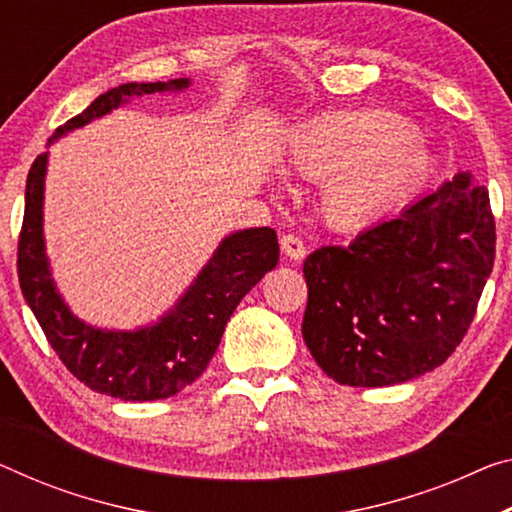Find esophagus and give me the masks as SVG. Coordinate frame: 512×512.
Returning a JSON list of instances; mask_svg holds the SVG:
<instances>
[{
	"label": "esophagus",
	"instance_id": "esophagus-1",
	"mask_svg": "<svg viewBox=\"0 0 512 512\" xmlns=\"http://www.w3.org/2000/svg\"><path fill=\"white\" fill-rule=\"evenodd\" d=\"M281 251L283 254H286L290 261H302V258L306 256V247H304V242L297 238V235H293V233H288V235H281Z\"/></svg>",
	"mask_w": 512,
	"mask_h": 512
}]
</instances>
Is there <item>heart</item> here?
<instances>
[{
	"mask_svg": "<svg viewBox=\"0 0 512 512\" xmlns=\"http://www.w3.org/2000/svg\"><path fill=\"white\" fill-rule=\"evenodd\" d=\"M283 162L297 176L325 180L322 217L343 231L387 215L430 169L412 125L389 112H336L306 121L290 137Z\"/></svg>",
	"mask_w": 512,
	"mask_h": 512,
	"instance_id": "b5f03b06",
	"label": "heart"
}]
</instances>
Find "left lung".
<instances>
[{
    "label": "left lung",
    "mask_w": 512,
    "mask_h": 512,
    "mask_svg": "<svg viewBox=\"0 0 512 512\" xmlns=\"http://www.w3.org/2000/svg\"><path fill=\"white\" fill-rule=\"evenodd\" d=\"M494 215L469 171L304 261L302 336L338 384L391 387L435 371L465 338L494 265Z\"/></svg>",
    "instance_id": "1"
}]
</instances>
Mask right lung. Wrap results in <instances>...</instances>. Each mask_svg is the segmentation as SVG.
Segmentation results:
<instances>
[{
  "label": "right lung",
  "instance_id": "right-lung-1",
  "mask_svg": "<svg viewBox=\"0 0 512 512\" xmlns=\"http://www.w3.org/2000/svg\"><path fill=\"white\" fill-rule=\"evenodd\" d=\"M187 86V77L116 86L54 130L50 144L66 132L109 114L130 98L183 91ZM45 171L47 153H41L27 176L25 219L18 240V279L47 343L77 380L105 396L132 403L176 396L206 371L222 341L226 322L242 297L265 277V272L277 267V233L267 226L231 233L167 316L135 332H109L73 316L50 277L43 240Z\"/></svg>",
  "mask_w": 512,
  "mask_h": 512
}]
</instances>
